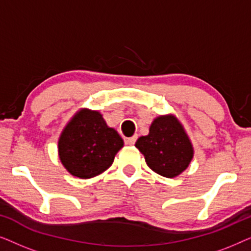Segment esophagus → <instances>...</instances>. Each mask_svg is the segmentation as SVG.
I'll return each instance as SVG.
<instances>
[{
	"mask_svg": "<svg viewBox=\"0 0 251 251\" xmlns=\"http://www.w3.org/2000/svg\"><path fill=\"white\" fill-rule=\"evenodd\" d=\"M136 140H137V136H132L130 137V138H126V143L128 144V145H133V144L136 143Z\"/></svg>",
	"mask_w": 251,
	"mask_h": 251,
	"instance_id": "1",
	"label": "esophagus"
}]
</instances>
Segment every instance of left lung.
I'll list each match as a JSON object with an SVG mask.
<instances>
[{
  "instance_id": "left-lung-1",
  "label": "left lung",
  "mask_w": 251,
  "mask_h": 251,
  "mask_svg": "<svg viewBox=\"0 0 251 251\" xmlns=\"http://www.w3.org/2000/svg\"><path fill=\"white\" fill-rule=\"evenodd\" d=\"M135 146L145 157L150 169L167 178L179 176L194 156L190 137L174 114L154 119L149 135L139 137Z\"/></svg>"
}]
</instances>
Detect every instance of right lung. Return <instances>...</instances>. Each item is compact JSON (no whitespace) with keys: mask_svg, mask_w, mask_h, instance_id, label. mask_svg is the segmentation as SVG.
I'll list each match as a JSON object with an SVG mask.
<instances>
[{"mask_svg":"<svg viewBox=\"0 0 251 251\" xmlns=\"http://www.w3.org/2000/svg\"><path fill=\"white\" fill-rule=\"evenodd\" d=\"M123 139L109 128L98 111L81 108L58 139V155L71 175L81 179L96 177L112 166Z\"/></svg>","mask_w":251,"mask_h":251,"instance_id":"add662e5","label":"right lung"}]
</instances>
